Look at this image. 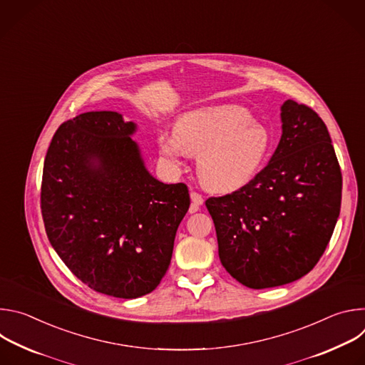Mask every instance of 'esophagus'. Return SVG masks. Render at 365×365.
<instances>
[{
    "label": "esophagus",
    "mask_w": 365,
    "mask_h": 365,
    "mask_svg": "<svg viewBox=\"0 0 365 365\" xmlns=\"http://www.w3.org/2000/svg\"><path fill=\"white\" fill-rule=\"evenodd\" d=\"M190 200H192V203H190L189 212L193 214V212H196V211L199 210V206L203 203V197H202L200 193H197V192L193 190V192H190Z\"/></svg>",
    "instance_id": "esophagus-1"
}]
</instances>
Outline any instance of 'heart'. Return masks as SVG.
<instances>
[{"instance_id":"1","label":"heart","mask_w":365,"mask_h":365,"mask_svg":"<svg viewBox=\"0 0 365 365\" xmlns=\"http://www.w3.org/2000/svg\"><path fill=\"white\" fill-rule=\"evenodd\" d=\"M158 147L175 168H180L189 154H197L196 172L202 185L215 192H234L262 169L270 135L247 110L220 106L185 113L173 133L158 135Z\"/></svg>"}]
</instances>
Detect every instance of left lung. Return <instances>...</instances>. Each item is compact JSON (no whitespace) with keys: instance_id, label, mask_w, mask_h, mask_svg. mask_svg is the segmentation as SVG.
I'll use <instances>...</instances> for the list:
<instances>
[{"instance_id":"obj_1","label":"left lung","mask_w":365,"mask_h":365,"mask_svg":"<svg viewBox=\"0 0 365 365\" xmlns=\"http://www.w3.org/2000/svg\"><path fill=\"white\" fill-rule=\"evenodd\" d=\"M269 165L238 190L206 199L220 259L241 284L292 283L317 266L341 211L342 175L328 128L307 106H282Z\"/></svg>"}]
</instances>
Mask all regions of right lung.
I'll use <instances>...</instances> for the list:
<instances>
[{
	"mask_svg": "<svg viewBox=\"0 0 365 365\" xmlns=\"http://www.w3.org/2000/svg\"><path fill=\"white\" fill-rule=\"evenodd\" d=\"M135 128L114 111L68 120L51 138L41 180L51 247L88 287L121 299L159 286L190 205L185 183L148 173Z\"/></svg>",
	"mask_w": 365,
	"mask_h": 365,
	"instance_id": "obj_1",
	"label": "right lung"
}]
</instances>
